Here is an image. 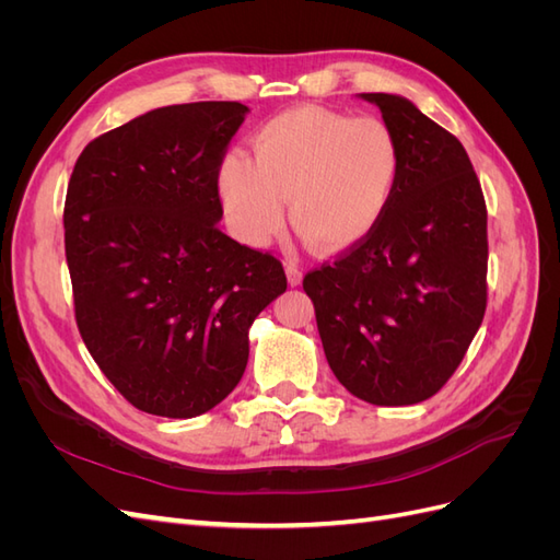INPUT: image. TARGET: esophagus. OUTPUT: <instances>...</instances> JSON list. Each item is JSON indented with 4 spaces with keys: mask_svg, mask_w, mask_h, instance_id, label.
Instances as JSON below:
<instances>
[{
    "mask_svg": "<svg viewBox=\"0 0 560 560\" xmlns=\"http://www.w3.org/2000/svg\"><path fill=\"white\" fill-rule=\"evenodd\" d=\"M284 273H287V282H290V287H299L301 280H303V273L294 266V264H287L284 266Z\"/></svg>",
    "mask_w": 560,
    "mask_h": 560,
    "instance_id": "obj_1",
    "label": "esophagus"
}]
</instances>
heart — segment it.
<instances>
[{"instance_id": "b5f03b06", "label": "heart", "mask_w": 560, "mask_h": 560, "mask_svg": "<svg viewBox=\"0 0 560 560\" xmlns=\"http://www.w3.org/2000/svg\"><path fill=\"white\" fill-rule=\"evenodd\" d=\"M401 144L376 116L294 107L252 138V161L231 151L217 171L226 226L247 247H266L284 222L315 252L346 254L366 243L393 206Z\"/></svg>"}]
</instances>
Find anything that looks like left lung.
<instances>
[{"label":"left lung","mask_w":560,"mask_h":560,"mask_svg":"<svg viewBox=\"0 0 560 560\" xmlns=\"http://www.w3.org/2000/svg\"><path fill=\"white\" fill-rule=\"evenodd\" d=\"M401 144L374 235L303 278L327 362L376 406L425 401L463 362L486 313V200L465 147L411 100L360 93Z\"/></svg>","instance_id":"1"}]
</instances>
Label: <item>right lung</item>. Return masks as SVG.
Returning a JSON list of instances; mask_svg holds the SVG:
<instances>
[{
    "label": "right lung",
    "instance_id": "obj_1",
    "mask_svg": "<svg viewBox=\"0 0 560 560\" xmlns=\"http://www.w3.org/2000/svg\"><path fill=\"white\" fill-rule=\"evenodd\" d=\"M241 103L151 109L74 165L65 254L83 343L135 409L196 418L231 395L282 264L219 231L217 171Z\"/></svg>",
    "mask_w": 560,
    "mask_h": 560
}]
</instances>
